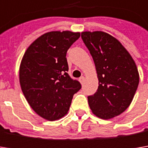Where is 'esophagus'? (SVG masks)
<instances>
[{
    "mask_svg": "<svg viewBox=\"0 0 148 148\" xmlns=\"http://www.w3.org/2000/svg\"><path fill=\"white\" fill-rule=\"evenodd\" d=\"M84 81H85V77H82L79 78V82H81V84H83L84 83Z\"/></svg>",
    "mask_w": 148,
    "mask_h": 148,
    "instance_id": "34e87169",
    "label": "esophagus"
}]
</instances>
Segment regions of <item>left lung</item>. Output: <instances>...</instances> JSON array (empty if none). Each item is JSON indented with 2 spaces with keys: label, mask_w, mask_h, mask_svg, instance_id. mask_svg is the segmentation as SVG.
<instances>
[{
  "label": "left lung",
  "mask_w": 148,
  "mask_h": 148,
  "mask_svg": "<svg viewBox=\"0 0 148 148\" xmlns=\"http://www.w3.org/2000/svg\"><path fill=\"white\" fill-rule=\"evenodd\" d=\"M82 38L94 60L99 86L88 96L95 116L110 119L127 110L139 83L135 62L121 43L102 31L82 33Z\"/></svg>",
  "instance_id": "8db88e82"
}]
</instances>
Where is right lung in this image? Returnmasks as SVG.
<instances>
[{
  "instance_id": "add662e5",
  "label": "right lung",
  "mask_w": 148,
  "mask_h": 148,
  "mask_svg": "<svg viewBox=\"0 0 148 148\" xmlns=\"http://www.w3.org/2000/svg\"><path fill=\"white\" fill-rule=\"evenodd\" d=\"M80 35L79 32L46 33L29 45L21 60L22 92L34 111L49 121L65 116L73 95L82 88L68 75L66 58Z\"/></svg>"
}]
</instances>
